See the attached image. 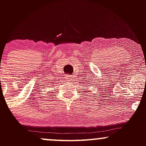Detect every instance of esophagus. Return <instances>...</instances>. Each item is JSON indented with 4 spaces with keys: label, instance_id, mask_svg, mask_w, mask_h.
<instances>
[{
    "label": "esophagus",
    "instance_id": "esophagus-1",
    "mask_svg": "<svg viewBox=\"0 0 146 146\" xmlns=\"http://www.w3.org/2000/svg\"><path fill=\"white\" fill-rule=\"evenodd\" d=\"M65 80H66L67 82L71 81L72 80V77L71 75H66V77H65Z\"/></svg>",
    "mask_w": 146,
    "mask_h": 146
}]
</instances>
